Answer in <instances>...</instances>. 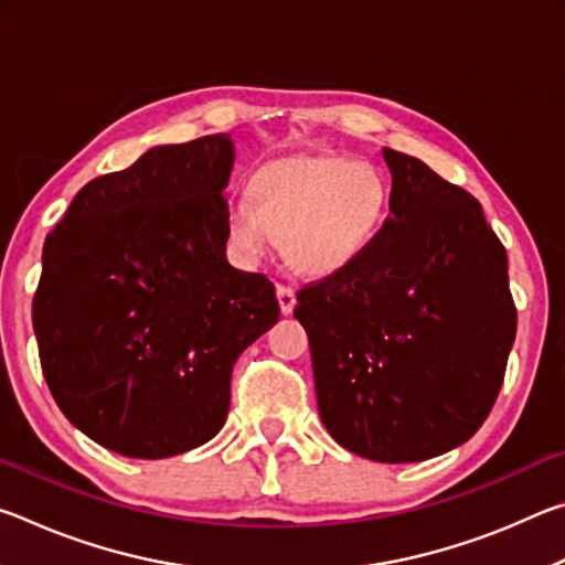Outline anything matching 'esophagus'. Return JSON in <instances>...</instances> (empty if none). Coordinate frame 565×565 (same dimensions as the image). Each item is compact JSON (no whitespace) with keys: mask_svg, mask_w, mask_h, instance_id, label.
<instances>
[{"mask_svg":"<svg viewBox=\"0 0 565 565\" xmlns=\"http://www.w3.org/2000/svg\"><path fill=\"white\" fill-rule=\"evenodd\" d=\"M276 296H279L281 313H284V317H289V313L294 311V306H296V291L291 289V286L279 284V286H276Z\"/></svg>","mask_w":565,"mask_h":565,"instance_id":"esophagus-1","label":"esophagus"}]
</instances>
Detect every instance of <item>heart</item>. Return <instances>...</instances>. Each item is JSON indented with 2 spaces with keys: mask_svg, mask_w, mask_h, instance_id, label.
I'll return each mask as SVG.
<instances>
[{
  "mask_svg": "<svg viewBox=\"0 0 565 565\" xmlns=\"http://www.w3.org/2000/svg\"><path fill=\"white\" fill-rule=\"evenodd\" d=\"M388 206V181L369 161L291 157L256 171L248 196H232L226 232L246 264L264 262L276 238H284L291 269L327 276L356 262L376 242Z\"/></svg>",
  "mask_w": 565,
  "mask_h": 565,
  "instance_id": "obj_1",
  "label": "heart"
}]
</instances>
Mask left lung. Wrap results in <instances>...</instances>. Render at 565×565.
Returning <instances> with one entry per match:
<instances>
[{
    "label": "left lung",
    "instance_id": "left-lung-1",
    "mask_svg": "<svg viewBox=\"0 0 565 565\" xmlns=\"http://www.w3.org/2000/svg\"><path fill=\"white\" fill-rule=\"evenodd\" d=\"M391 216L356 262L296 294L319 414L379 463L466 444L499 396L515 339L505 248L466 189L384 149Z\"/></svg>",
    "mask_w": 565,
    "mask_h": 565
}]
</instances>
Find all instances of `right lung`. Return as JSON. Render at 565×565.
Here are the masks:
<instances>
[{
	"label": "right lung",
	"mask_w": 565,
	"mask_h": 565,
	"mask_svg": "<svg viewBox=\"0 0 565 565\" xmlns=\"http://www.w3.org/2000/svg\"><path fill=\"white\" fill-rule=\"evenodd\" d=\"M228 134L161 145L92 179L42 252L32 303L62 414L129 458H169L222 431L232 371L279 321L274 284L226 259Z\"/></svg>",
	"instance_id": "obj_1"
}]
</instances>
